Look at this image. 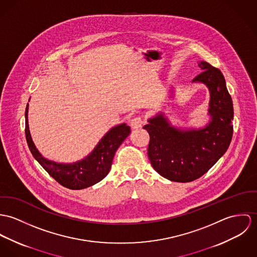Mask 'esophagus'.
Listing matches in <instances>:
<instances>
[{
    "mask_svg": "<svg viewBox=\"0 0 257 257\" xmlns=\"http://www.w3.org/2000/svg\"><path fill=\"white\" fill-rule=\"evenodd\" d=\"M144 124V121H143L141 117H134L133 119L130 120V125L133 129H138V128H141Z\"/></svg>",
    "mask_w": 257,
    "mask_h": 257,
    "instance_id": "34e87169",
    "label": "esophagus"
}]
</instances>
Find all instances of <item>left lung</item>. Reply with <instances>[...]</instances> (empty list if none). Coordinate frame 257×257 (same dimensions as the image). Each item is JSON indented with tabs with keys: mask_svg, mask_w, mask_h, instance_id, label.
<instances>
[{
	"mask_svg": "<svg viewBox=\"0 0 257 257\" xmlns=\"http://www.w3.org/2000/svg\"><path fill=\"white\" fill-rule=\"evenodd\" d=\"M203 72L192 83L207 86L210 92L204 127L173 126L165 112L148 119L143 128L150 135L148 157L154 170L176 182L195 180L209 171L227 152L232 137L233 107L222 72L200 61ZM171 96L174 89L171 88Z\"/></svg>",
	"mask_w": 257,
	"mask_h": 257,
	"instance_id": "1",
	"label": "left lung"
}]
</instances>
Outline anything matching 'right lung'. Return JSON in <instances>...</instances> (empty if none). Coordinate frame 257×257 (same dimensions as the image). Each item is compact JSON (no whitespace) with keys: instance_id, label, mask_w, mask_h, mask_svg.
<instances>
[{"instance_id":"1","label":"right lung","mask_w":257,"mask_h":257,"mask_svg":"<svg viewBox=\"0 0 257 257\" xmlns=\"http://www.w3.org/2000/svg\"><path fill=\"white\" fill-rule=\"evenodd\" d=\"M130 127L121 123L110 128L94 149L81 161L64 164L44 158L32 141L29 125V103L26 108V137L34 159L58 183L73 190L84 189L102 180L110 171L115 152L129 136Z\"/></svg>"}]
</instances>
